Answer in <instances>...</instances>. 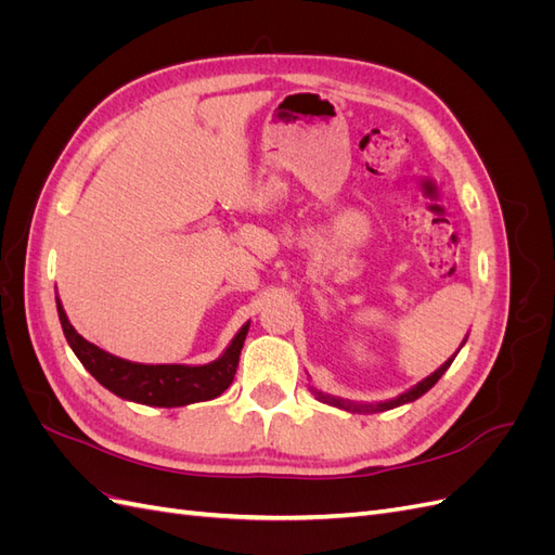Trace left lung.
Returning <instances> with one entry per match:
<instances>
[{"label":"left lung","instance_id":"left-lung-1","mask_svg":"<svg viewBox=\"0 0 555 555\" xmlns=\"http://www.w3.org/2000/svg\"><path fill=\"white\" fill-rule=\"evenodd\" d=\"M467 340V338H465ZM465 340L461 343V347L465 345ZM461 347L456 349V354L461 351ZM456 354H451L438 371L430 373L428 377H424L422 382H416L412 389H408L405 393H400L396 398H389V400H382V402H357V400H345V398H335V396H328V393H322L319 389H314L312 386V393L317 400L326 402V405L331 408H338V410H347V412H354V414H371V412H386V410H393V408H400V405H408V402H414L416 398H422L426 391H430L435 384H438V379L449 371V365L453 363V359H456Z\"/></svg>","mask_w":555,"mask_h":555}]
</instances>
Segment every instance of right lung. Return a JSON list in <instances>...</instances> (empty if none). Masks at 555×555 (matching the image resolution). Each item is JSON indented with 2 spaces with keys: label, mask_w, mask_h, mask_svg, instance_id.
I'll return each instance as SVG.
<instances>
[{
  "label": "right lung",
  "mask_w": 555,
  "mask_h": 555,
  "mask_svg": "<svg viewBox=\"0 0 555 555\" xmlns=\"http://www.w3.org/2000/svg\"><path fill=\"white\" fill-rule=\"evenodd\" d=\"M55 304L64 338L86 371L117 398L150 408H182L222 396L236 375L241 349L249 331V322H245L222 354L204 365L133 363L88 343L72 326L60 296H55Z\"/></svg>",
  "instance_id": "right-lung-1"
}]
</instances>
